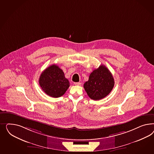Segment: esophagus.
Returning <instances> with one entry per match:
<instances>
[{"label": "esophagus", "instance_id": "34e87169", "mask_svg": "<svg viewBox=\"0 0 154 154\" xmlns=\"http://www.w3.org/2000/svg\"><path fill=\"white\" fill-rule=\"evenodd\" d=\"M75 85H81V84L80 82H75Z\"/></svg>", "mask_w": 154, "mask_h": 154}]
</instances>
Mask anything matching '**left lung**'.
Wrapping results in <instances>:
<instances>
[{
    "instance_id": "left-lung-1",
    "label": "left lung",
    "mask_w": 154,
    "mask_h": 154,
    "mask_svg": "<svg viewBox=\"0 0 154 154\" xmlns=\"http://www.w3.org/2000/svg\"><path fill=\"white\" fill-rule=\"evenodd\" d=\"M115 81L110 71L104 65L94 70L84 88L91 99L98 100L107 96L114 86Z\"/></svg>"
}]
</instances>
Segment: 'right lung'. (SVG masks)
<instances>
[{"instance_id": "1", "label": "right lung", "mask_w": 154, "mask_h": 154, "mask_svg": "<svg viewBox=\"0 0 154 154\" xmlns=\"http://www.w3.org/2000/svg\"><path fill=\"white\" fill-rule=\"evenodd\" d=\"M39 83L43 91L52 98L63 95L70 86L62 69L55 64L48 66L42 72Z\"/></svg>"}]
</instances>
